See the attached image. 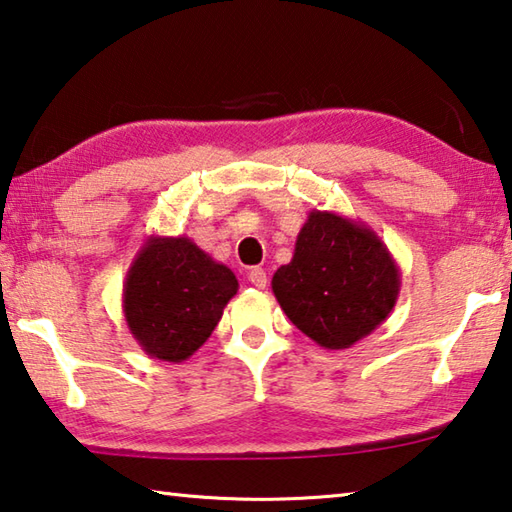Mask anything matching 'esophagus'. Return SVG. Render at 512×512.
<instances>
[{"mask_svg": "<svg viewBox=\"0 0 512 512\" xmlns=\"http://www.w3.org/2000/svg\"><path fill=\"white\" fill-rule=\"evenodd\" d=\"M249 281H251V285H254V288L263 290L265 285H267V274H265L263 267H251V270H249Z\"/></svg>", "mask_w": 512, "mask_h": 512, "instance_id": "esophagus-1", "label": "esophagus"}]
</instances>
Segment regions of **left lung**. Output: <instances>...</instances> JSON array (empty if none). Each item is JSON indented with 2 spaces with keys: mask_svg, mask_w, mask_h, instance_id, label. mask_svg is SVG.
Returning a JSON list of instances; mask_svg holds the SVG:
<instances>
[{
  "mask_svg": "<svg viewBox=\"0 0 512 512\" xmlns=\"http://www.w3.org/2000/svg\"><path fill=\"white\" fill-rule=\"evenodd\" d=\"M272 292L303 335L328 351H342L391 315L400 267L369 224L312 209L292 261L272 276Z\"/></svg>",
  "mask_w": 512,
  "mask_h": 512,
  "instance_id": "8db88e82",
  "label": "left lung"
}]
</instances>
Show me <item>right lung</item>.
Listing matches in <instances>:
<instances>
[{"mask_svg": "<svg viewBox=\"0 0 512 512\" xmlns=\"http://www.w3.org/2000/svg\"><path fill=\"white\" fill-rule=\"evenodd\" d=\"M236 292V274L191 238L150 236L125 274V324L146 355L184 362L211 337Z\"/></svg>", "mask_w": 512, "mask_h": 512, "instance_id": "obj_1", "label": "right lung"}]
</instances>
